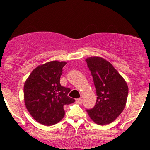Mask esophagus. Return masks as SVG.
I'll list each match as a JSON object with an SVG mask.
<instances>
[{
    "instance_id": "esophagus-1",
    "label": "esophagus",
    "mask_w": 150,
    "mask_h": 150,
    "mask_svg": "<svg viewBox=\"0 0 150 150\" xmlns=\"http://www.w3.org/2000/svg\"><path fill=\"white\" fill-rule=\"evenodd\" d=\"M75 102L76 103L78 104H82L83 103V99L81 98H79V99H75Z\"/></svg>"
}]
</instances>
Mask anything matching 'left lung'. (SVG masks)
<instances>
[{
	"mask_svg": "<svg viewBox=\"0 0 150 150\" xmlns=\"http://www.w3.org/2000/svg\"><path fill=\"white\" fill-rule=\"evenodd\" d=\"M97 95L96 105L86 110L93 121L99 125L113 122L123 111L128 87L119 72L108 61L99 57L86 59Z\"/></svg>",
	"mask_w": 150,
	"mask_h": 150,
	"instance_id": "obj_1",
	"label": "left lung"
}]
</instances>
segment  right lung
Here are the masks:
<instances>
[{"mask_svg":"<svg viewBox=\"0 0 150 150\" xmlns=\"http://www.w3.org/2000/svg\"><path fill=\"white\" fill-rule=\"evenodd\" d=\"M65 62L51 61L33 69L24 86L28 112L39 123L52 125L64 117V106L75 102L67 96L69 88L62 86L60 77Z\"/></svg>","mask_w":150,"mask_h":150,"instance_id":"1","label":"right lung"}]
</instances>
